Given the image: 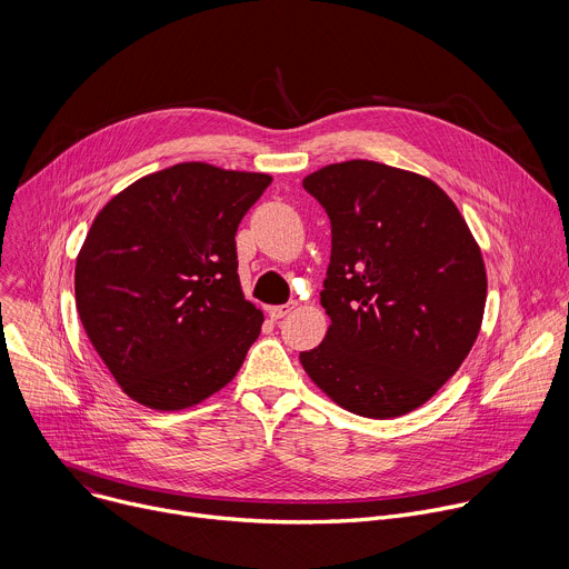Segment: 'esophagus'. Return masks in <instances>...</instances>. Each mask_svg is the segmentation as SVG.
Returning a JSON list of instances; mask_svg holds the SVG:
<instances>
[{"label":"esophagus","mask_w":569,"mask_h":569,"mask_svg":"<svg viewBox=\"0 0 569 569\" xmlns=\"http://www.w3.org/2000/svg\"><path fill=\"white\" fill-rule=\"evenodd\" d=\"M295 301H288V303H281V306H270L268 308V312H270V317L274 319V321H279V319H283L286 315H290L292 310H295Z\"/></svg>","instance_id":"1"}]
</instances>
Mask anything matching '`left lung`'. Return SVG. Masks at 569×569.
<instances>
[{"label":"left lung","mask_w":569,"mask_h":569,"mask_svg":"<svg viewBox=\"0 0 569 569\" xmlns=\"http://www.w3.org/2000/svg\"><path fill=\"white\" fill-rule=\"evenodd\" d=\"M303 189L331 220L319 292L331 327L299 360L345 410L408 415L455 376L477 340L486 303L477 242L435 182L378 161L323 167Z\"/></svg>","instance_id":"left-lung-1"}]
</instances>
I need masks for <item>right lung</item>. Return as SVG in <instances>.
I'll return each mask as SVG.
<instances>
[{
    "label": "right lung",
    "mask_w": 569,
    "mask_h": 569,
    "mask_svg": "<svg viewBox=\"0 0 569 569\" xmlns=\"http://www.w3.org/2000/svg\"><path fill=\"white\" fill-rule=\"evenodd\" d=\"M270 182L187 161L137 180L94 218L76 259V308L132 400L184 410L240 369L263 312L242 297L236 229Z\"/></svg>",
    "instance_id": "obj_1"
}]
</instances>
